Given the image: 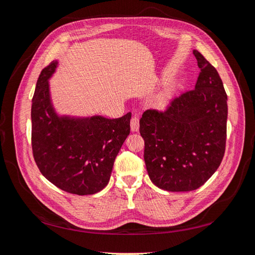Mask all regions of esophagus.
<instances>
[{
  "label": "esophagus",
  "mask_w": 255,
  "mask_h": 255,
  "mask_svg": "<svg viewBox=\"0 0 255 255\" xmlns=\"http://www.w3.org/2000/svg\"><path fill=\"white\" fill-rule=\"evenodd\" d=\"M130 128L131 131H138L139 130V117L137 115H133L130 121Z\"/></svg>",
  "instance_id": "obj_1"
}]
</instances>
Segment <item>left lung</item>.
<instances>
[{
  "mask_svg": "<svg viewBox=\"0 0 255 255\" xmlns=\"http://www.w3.org/2000/svg\"><path fill=\"white\" fill-rule=\"evenodd\" d=\"M193 53L200 69L195 89L175 97L164 112L147 110L140 119L149 177L169 192L204 185L226 149L228 99L223 81L202 53Z\"/></svg>",
  "mask_w": 255,
  "mask_h": 255,
  "instance_id": "8db88e82",
  "label": "left lung"
}]
</instances>
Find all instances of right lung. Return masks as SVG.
I'll use <instances>...</instances> for the list:
<instances>
[{
    "mask_svg": "<svg viewBox=\"0 0 255 255\" xmlns=\"http://www.w3.org/2000/svg\"><path fill=\"white\" fill-rule=\"evenodd\" d=\"M57 61L38 78L31 103V148L38 169L64 192L92 195L110 181L114 161L130 132L131 113L121 118L59 117L48 80Z\"/></svg>",
    "mask_w": 255,
    "mask_h": 255,
    "instance_id": "right-lung-1",
    "label": "right lung"
}]
</instances>
